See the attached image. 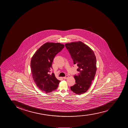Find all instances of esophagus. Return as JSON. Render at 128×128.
Wrapping results in <instances>:
<instances>
[{
    "mask_svg": "<svg viewBox=\"0 0 128 128\" xmlns=\"http://www.w3.org/2000/svg\"><path fill=\"white\" fill-rule=\"evenodd\" d=\"M69 77V76H66V77H63V78L64 79H67Z\"/></svg>",
    "mask_w": 128,
    "mask_h": 128,
    "instance_id": "obj_1",
    "label": "esophagus"
}]
</instances>
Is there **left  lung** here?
<instances>
[{
	"instance_id": "obj_1",
	"label": "left lung",
	"mask_w": 128,
	"mask_h": 128,
	"mask_svg": "<svg viewBox=\"0 0 128 128\" xmlns=\"http://www.w3.org/2000/svg\"><path fill=\"white\" fill-rule=\"evenodd\" d=\"M65 46L80 72L78 76H74L76 84L70 89L76 94L81 95L88 90L94 79L97 69L96 57L92 50L81 41L66 43Z\"/></svg>"
}]
</instances>
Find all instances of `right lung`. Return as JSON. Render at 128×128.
<instances>
[{"instance_id": "right-lung-1", "label": "right lung", "mask_w": 128, "mask_h": 128, "mask_svg": "<svg viewBox=\"0 0 128 128\" xmlns=\"http://www.w3.org/2000/svg\"><path fill=\"white\" fill-rule=\"evenodd\" d=\"M64 48L60 43L47 42L34 53L31 60L32 76L38 87L46 94L56 90L60 80L53 72L50 74L55 56Z\"/></svg>"}]
</instances>
